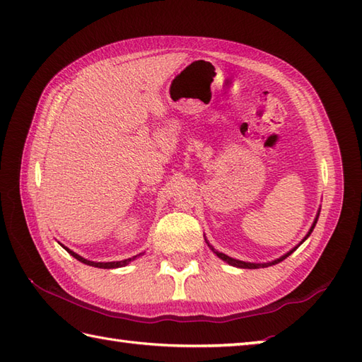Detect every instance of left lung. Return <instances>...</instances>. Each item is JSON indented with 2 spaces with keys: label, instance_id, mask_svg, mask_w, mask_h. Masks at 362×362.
<instances>
[{
  "label": "left lung",
  "instance_id": "8db88e82",
  "mask_svg": "<svg viewBox=\"0 0 362 362\" xmlns=\"http://www.w3.org/2000/svg\"><path fill=\"white\" fill-rule=\"evenodd\" d=\"M319 214H320V209L317 210V214H316V218H314V221H313V224H311V227H310V230H308V233L305 235V238L302 241H300L296 247H292L289 252H286L284 253V255H281L280 258H275V259H272V261H267V263H250V261H241V259H236V258H232V257H228V255H226V253H222V252H219V250H216L213 247V245L209 243V240H206L205 238V235H204V238H205V243H206V245H209L210 247V250L214 253V255H216L218 258H221L222 261H226L227 264H230V266H233V267H240V269H259V267H269V266H274V264H279L280 261H283L284 258H288L292 252L294 250H297L298 247H300V244H303L306 240H308L310 238V235L313 233V230H314V227H316V224H317V219H319Z\"/></svg>",
  "mask_w": 362,
  "mask_h": 362
}]
</instances>
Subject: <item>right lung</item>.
I'll use <instances>...</instances> for the list:
<instances>
[{
    "label": "right lung",
    "instance_id": "obj_1",
    "mask_svg": "<svg viewBox=\"0 0 362 362\" xmlns=\"http://www.w3.org/2000/svg\"><path fill=\"white\" fill-rule=\"evenodd\" d=\"M62 245V247L70 253L71 257H74L78 261H81V263H83V264H87V266H93V267H99V269H117V267H124V266H127L130 261H134L135 258H138V257H141V255H144V252L143 253H138V255H135V257H132V258H127V259H121V261H107V263H101V261H90V259H87V258H83V257H81L79 253H76V252H73L71 249H68V247H65L64 244H60Z\"/></svg>",
    "mask_w": 362,
    "mask_h": 362
}]
</instances>
